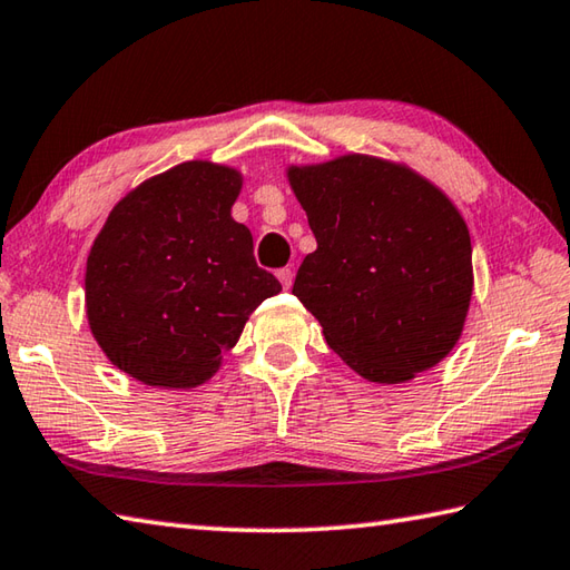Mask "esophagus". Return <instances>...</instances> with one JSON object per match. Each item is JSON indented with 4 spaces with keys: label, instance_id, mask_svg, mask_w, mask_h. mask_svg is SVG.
Returning a JSON list of instances; mask_svg holds the SVG:
<instances>
[{
    "label": "esophagus",
    "instance_id": "1",
    "mask_svg": "<svg viewBox=\"0 0 570 570\" xmlns=\"http://www.w3.org/2000/svg\"><path fill=\"white\" fill-rule=\"evenodd\" d=\"M276 276H278V282H282L284 288H292V284H294V272L288 269V266H284V269H278Z\"/></svg>",
    "mask_w": 570,
    "mask_h": 570
}]
</instances>
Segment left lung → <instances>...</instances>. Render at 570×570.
Instances as JSON below:
<instances>
[{"instance_id": "left-lung-1", "label": "left lung", "mask_w": 570, "mask_h": 570, "mask_svg": "<svg viewBox=\"0 0 570 570\" xmlns=\"http://www.w3.org/2000/svg\"><path fill=\"white\" fill-rule=\"evenodd\" d=\"M316 237L292 294L326 343L373 383H405L448 355L472 298V242L425 177L367 155L292 167Z\"/></svg>"}]
</instances>
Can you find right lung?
<instances>
[{"label": "right lung", "mask_w": 570, "mask_h": 570, "mask_svg": "<svg viewBox=\"0 0 570 570\" xmlns=\"http://www.w3.org/2000/svg\"><path fill=\"white\" fill-rule=\"evenodd\" d=\"M242 177L183 163L110 212L86 264V314L100 348L145 385L195 387L217 373L264 298L282 292L232 219Z\"/></svg>", "instance_id": "1"}]
</instances>
